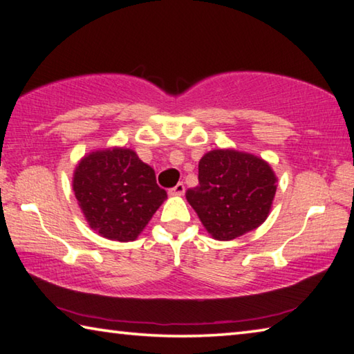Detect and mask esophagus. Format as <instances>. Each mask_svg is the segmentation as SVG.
Masks as SVG:
<instances>
[{"label": "esophagus", "instance_id": "34e87169", "mask_svg": "<svg viewBox=\"0 0 354 354\" xmlns=\"http://www.w3.org/2000/svg\"><path fill=\"white\" fill-rule=\"evenodd\" d=\"M167 193H169V196H182L185 193V185L183 183H177L176 187L171 188L169 191H167Z\"/></svg>", "mask_w": 354, "mask_h": 354}]
</instances>
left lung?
<instances>
[{"label": "left lung", "instance_id": "1", "mask_svg": "<svg viewBox=\"0 0 354 354\" xmlns=\"http://www.w3.org/2000/svg\"><path fill=\"white\" fill-rule=\"evenodd\" d=\"M277 182L272 166L261 157L213 149L199 161V185L185 196L209 236L232 241L268 219Z\"/></svg>", "mask_w": 354, "mask_h": 354}]
</instances>
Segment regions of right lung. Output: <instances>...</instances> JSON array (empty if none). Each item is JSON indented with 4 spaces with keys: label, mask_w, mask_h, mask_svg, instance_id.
I'll return each mask as SVG.
<instances>
[{
    "label": "right lung",
    "mask_w": 354,
    "mask_h": 354,
    "mask_svg": "<svg viewBox=\"0 0 354 354\" xmlns=\"http://www.w3.org/2000/svg\"><path fill=\"white\" fill-rule=\"evenodd\" d=\"M73 191L91 230L120 243L138 238L167 199L152 167L120 146L84 155L73 174Z\"/></svg>",
    "instance_id": "add662e5"
}]
</instances>
